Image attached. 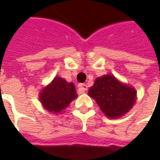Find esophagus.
Instances as JSON below:
<instances>
[{
  "mask_svg": "<svg viewBox=\"0 0 160 160\" xmlns=\"http://www.w3.org/2000/svg\"><path fill=\"white\" fill-rule=\"evenodd\" d=\"M87 90V85L85 83H79L78 84V91L80 93H83Z\"/></svg>",
  "mask_w": 160,
  "mask_h": 160,
  "instance_id": "1",
  "label": "esophagus"
}]
</instances>
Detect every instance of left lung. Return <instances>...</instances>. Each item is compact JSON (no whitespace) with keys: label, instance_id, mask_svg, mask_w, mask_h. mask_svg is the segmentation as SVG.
<instances>
[{"label":"left lung","instance_id":"left-lung-1","mask_svg":"<svg viewBox=\"0 0 160 160\" xmlns=\"http://www.w3.org/2000/svg\"><path fill=\"white\" fill-rule=\"evenodd\" d=\"M88 94L109 118H118L126 114L136 101L135 89L122 83L111 75L96 78Z\"/></svg>","mask_w":160,"mask_h":160}]
</instances>
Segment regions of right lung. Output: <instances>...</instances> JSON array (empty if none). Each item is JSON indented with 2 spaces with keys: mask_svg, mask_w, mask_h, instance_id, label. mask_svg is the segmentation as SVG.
<instances>
[{
  "mask_svg": "<svg viewBox=\"0 0 160 160\" xmlns=\"http://www.w3.org/2000/svg\"><path fill=\"white\" fill-rule=\"evenodd\" d=\"M40 102L43 108L53 114L61 113L77 97L76 87L61 77H54L52 82L40 93Z\"/></svg>",
  "mask_w": 160,
  "mask_h": 160,
  "instance_id": "1",
  "label": "right lung"
}]
</instances>
